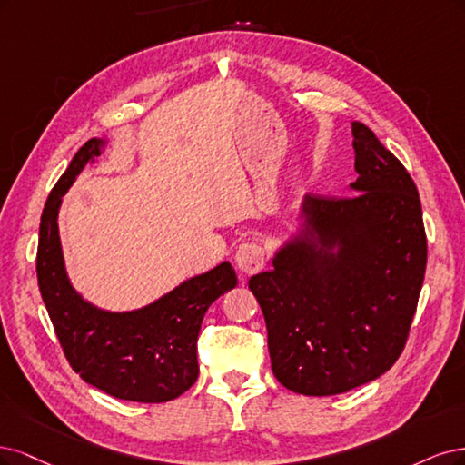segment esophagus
<instances>
[{
  "instance_id": "34e87169",
  "label": "esophagus",
  "mask_w": 465,
  "mask_h": 465,
  "mask_svg": "<svg viewBox=\"0 0 465 465\" xmlns=\"http://www.w3.org/2000/svg\"><path fill=\"white\" fill-rule=\"evenodd\" d=\"M235 262L239 266V271L245 274L259 272L266 262L264 249L259 243H243L235 254Z\"/></svg>"
}]
</instances>
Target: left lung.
Segmentation results:
<instances>
[{
	"mask_svg": "<svg viewBox=\"0 0 465 465\" xmlns=\"http://www.w3.org/2000/svg\"><path fill=\"white\" fill-rule=\"evenodd\" d=\"M353 148L351 187L361 193L307 194L302 235L278 251L271 272L249 280L274 377L305 396L348 392L391 369L425 278L427 235L411 175L359 122Z\"/></svg>",
	"mask_w": 465,
	"mask_h": 465,
	"instance_id": "left-lung-1",
	"label": "left lung"
}]
</instances>
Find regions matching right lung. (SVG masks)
<instances>
[{"label":"right lung","mask_w":465,"mask_h":465,"mask_svg":"<svg viewBox=\"0 0 465 465\" xmlns=\"http://www.w3.org/2000/svg\"><path fill=\"white\" fill-rule=\"evenodd\" d=\"M100 139L79 148L44 206L36 252L40 293L67 361L84 382L119 400L170 401L197 381V338L204 312L237 286V276L230 262H222L131 312L100 311L83 302L65 274L57 211L74 177L100 156Z\"/></svg>","instance_id":"obj_1"}]
</instances>
